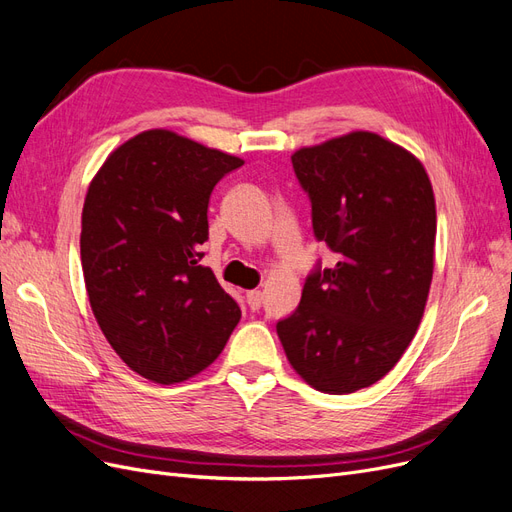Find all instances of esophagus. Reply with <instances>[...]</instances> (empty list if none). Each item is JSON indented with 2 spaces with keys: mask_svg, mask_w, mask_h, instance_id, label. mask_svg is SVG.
I'll use <instances>...</instances> for the list:
<instances>
[{
  "mask_svg": "<svg viewBox=\"0 0 512 512\" xmlns=\"http://www.w3.org/2000/svg\"><path fill=\"white\" fill-rule=\"evenodd\" d=\"M247 305H250V309H260L262 307V292L260 290H250L247 292Z\"/></svg>",
  "mask_w": 512,
  "mask_h": 512,
  "instance_id": "1",
  "label": "esophagus"
}]
</instances>
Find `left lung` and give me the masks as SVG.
Masks as SVG:
<instances>
[{"label": "left lung", "instance_id": "1", "mask_svg": "<svg viewBox=\"0 0 512 512\" xmlns=\"http://www.w3.org/2000/svg\"><path fill=\"white\" fill-rule=\"evenodd\" d=\"M292 168L312 203L314 237L337 262H316L299 307L275 329L307 384L348 395L389 374L421 324L436 200L423 164L374 132L303 147Z\"/></svg>", "mask_w": 512, "mask_h": 512}]
</instances>
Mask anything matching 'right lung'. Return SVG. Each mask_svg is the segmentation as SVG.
Masks as SVG:
<instances>
[{
	"mask_svg": "<svg viewBox=\"0 0 512 512\" xmlns=\"http://www.w3.org/2000/svg\"><path fill=\"white\" fill-rule=\"evenodd\" d=\"M243 160L168 130H147L91 181L81 262L104 337L136 374L160 384L196 376L224 350L237 301L200 265L215 185Z\"/></svg>",
	"mask_w": 512,
	"mask_h": 512,
	"instance_id": "right-lung-1",
	"label": "right lung"
}]
</instances>
